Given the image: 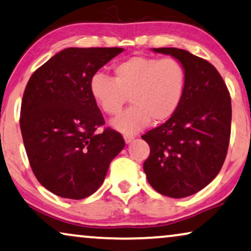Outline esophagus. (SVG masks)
I'll return each instance as SVG.
<instances>
[{
    "label": "esophagus",
    "instance_id": "esophagus-1",
    "mask_svg": "<svg viewBox=\"0 0 251 251\" xmlns=\"http://www.w3.org/2000/svg\"><path fill=\"white\" fill-rule=\"evenodd\" d=\"M123 138H125V142H126V144H130V143L132 142L133 139H135V136L128 135V133H126V135H123Z\"/></svg>",
    "mask_w": 251,
    "mask_h": 251
}]
</instances>
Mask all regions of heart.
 <instances>
[{
	"instance_id": "b5f03b06",
	"label": "heart",
	"mask_w": 251,
	"mask_h": 251,
	"mask_svg": "<svg viewBox=\"0 0 251 251\" xmlns=\"http://www.w3.org/2000/svg\"><path fill=\"white\" fill-rule=\"evenodd\" d=\"M187 74L173 57L133 56L113 67V78L97 73L90 78L92 99L105 114L118 115L130 97L132 106L112 121L113 128L136 133L152 121L169 120L183 101Z\"/></svg>"
}]
</instances>
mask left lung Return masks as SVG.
<instances>
[{
    "instance_id": "left-lung-1",
    "label": "left lung",
    "mask_w": 251,
    "mask_h": 251,
    "mask_svg": "<svg viewBox=\"0 0 251 251\" xmlns=\"http://www.w3.org/2000/svg\"><path fill=\"white\" fill-rule=\"evenodd\" d=\"M153 51L179 60L187 82L177 112L142 136L151 149L144 171L160 194L186 198L211 183L222 169L231 136V97L209 61L177 48Z\"/></svg>"
}]
</instances>
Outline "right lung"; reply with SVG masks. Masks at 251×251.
Returning a JSON list of instances; mask_svg holds the SVG:
<instances>
[{"label": "right lung", "instance_id": "1", "mask_svg": "<svg viewBox=\"0 0 251 251\" xmlns=\"http://www.w3.org/2000/svg\"><path fill=\"white\" fill-rule=\"evenodd\" d=\"M125 49L67 48L34 72L20 109V129L36 179L58 197L81 200L100 187L125 147L105 125L89 90L99 68Z\"/></svg>", "mask_w": 251, "mask_h": 251}]
</instances>
